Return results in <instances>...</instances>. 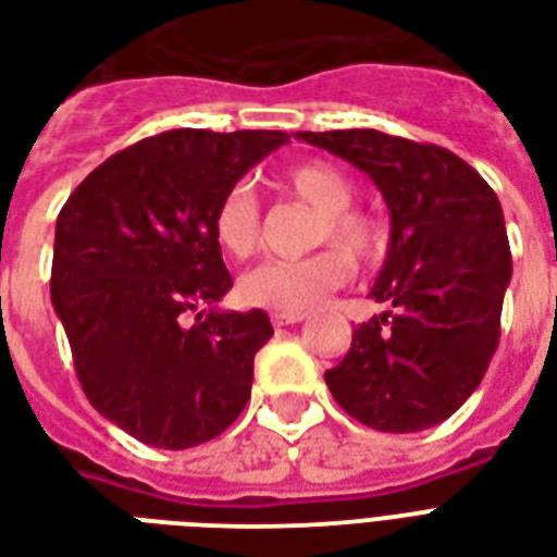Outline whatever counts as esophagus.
<instances>
[{
	"label": "esophagus",
	"mask_w": 557,
	"mask_h": 557,
	"mask_svg": "<svg viewBox=\"0 0 557 557\" xmlns=\"http://www.w3.org/2000/svg\"><path fill=\"white\" fill-rule=\"evenodd\" d=\"M301 319L305 313H273V325H296Z\"/></svg>",
	"instance_id": "34e87169"
}]
</instances>
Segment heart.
Masks as SVG:
<instances>
[{
	"mask_svg": "<svg viewBox=\"0 0 557 557\" xmlns=\"http://www.w3.org/2000/svg\"><path fill=\"white\" fill-rule=\"evenodd\" d=\"M284 191L296 200L308 202L322 214L317 240H334L348 256L366 258L377 247V232L363 214L351 211L355 185L348 176L325 162H305L282 176ZM258 200L249 185H232L223 194L211 218V232L220 249L232 258H247L258 247ZM348 278V261L337 249H325L299 261H261L249 273L240 275V299L252 308L273 313H305L317 308L327 293L343 287Z\"/></svg>",
	"mask_w": 557,
	"mask_h": 557,
	"instance_id": "obj_1",
	"label": "heart"
}]
</instances>
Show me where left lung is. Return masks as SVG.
Masks as SVG:
<instances>
[{"label":"left lung","mask_w":557,"mask_h":557,"mask_svg":"<svg viewBox=\"0 0 557 557\" xmlns=\"http://www.w3.org/2000/svg\"><path fill=\"white\" fill-rule=\"evenodd\" d=\"M369 174L389 209V247L369 299L392 310L355 327L325 383L383 433L442 424L480 386L499 339L511 249L503 206L465 159L381 131L296 133Z\"/></svg>","instance_id":"left-lung-1"}]
</instances>
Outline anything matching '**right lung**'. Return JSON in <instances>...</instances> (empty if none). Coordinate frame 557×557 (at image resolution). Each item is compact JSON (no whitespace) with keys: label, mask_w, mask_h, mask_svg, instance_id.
Masks as SVG:
<instances>
[{"label":"right lung","mask_w":557,"mask_h":557,"mask_svg":"<svg viewBox=\"0 0 557 557\" xmlns=\"http://www.w3.org/2000/svg\"><path fill=\"white\" fill-rule=\"evenodd\" d=\"M282 131H171L98 165L58 214L51 305L77 381L133 438L185 450L240 416L264 310H223L232 275L211 218L223 194L275 148ZM197 312L194 326L184 313Z\"/></svg>","instance_id":"1"}]
</instances>
